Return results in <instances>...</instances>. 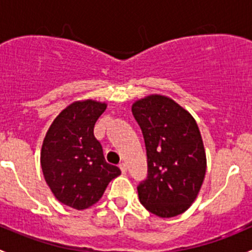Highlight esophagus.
Returning a JSON list of instances; mask_svg holds the SVG:
<instances>
[{
  "label": "esophagus",
  "instance_id": "esophagus-1",
  "mask_svg": "<svg viewBox=\"0 0 252 252\" xmlns=\"http://www.w3.org/2000/svg\"><path fill=\"white\" fill-rule=\"evenodd\" d=\"M119 168H121L122 173H123V174H126V171H128V167H126V163H121V164H119Z\"/></svg>",
  "mask_w": 252,
  "mask_h": 252
}]
</instances>
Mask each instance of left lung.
Wrapping results in <instances>:
<instances>
[{
    "instance_id": "8db88e82",
    "label": "left lung",
    "mask_w": 252,
    "mask_h": 252,
    "mask_svg": "<svg viewBox=\"0 0 252 252\" xmlns=\"http://www.w3.org/2000/svg\"><path fill=\"white\" fill-rule=\"evenodd\" d=\"M131 112L147 155V178L138 187L140 202L158 217L182 215L196 200L207 167L196 121L174 100L158 94L136 100Z\"/></svg>"
}]
</instances>
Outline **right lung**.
<instances>
[{"label": "right lung", "mask_w": 252, "mask_h": 252, "mask_svg": "<svg viewBox=\"0 0 252 252\" xmlns=\"http://www.w3.org/2000/svg\"><path fill=\"white\" fill-rule=\"evenodd\" d=\"M106 102L80 100L53 119L42 141L40 163L53 196L61 204L85 210L102 197L121 169L107 163L94 126Z\"/></svg>", "instance_id": "1"}]
</instances>
